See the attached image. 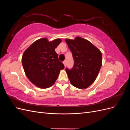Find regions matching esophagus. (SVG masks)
<instances>
[{"mask_svg":"<svg viewBox=\"0 0 130 130\" xmlns=\"http://www.w3.org/2000/svg\"><path fill=\"white\" fill-rule=\"evenodd\" d=\"M63 63L64 67H66V65H67V61H66V60H64L63 62Z\"/></svg>","mask_w":130,"mask_h":130,"instance_id":"obj_1","label":"esophagus"}]
</instances>
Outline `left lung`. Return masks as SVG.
I'll list each match as a JSON object with an SVG mask.
<instances>
[{
  "mask_svg": "<svg viewBox=\"0 0 130 130\" xmlns=\"http://www.w3.org/2000/svg\"><path fill=\"white\" fill-rule=\"evenodd\" d=\"M66 42L72 53L74 66L66 68L70 83L78 88H86L96 78L102 65V54L89 41L80 37Z\"/></svg>",
  "mask_w": 130,
  "mask_h": 130,
  "instance_id": "obj_1",
  "label": "left lung"
}]
</instances>
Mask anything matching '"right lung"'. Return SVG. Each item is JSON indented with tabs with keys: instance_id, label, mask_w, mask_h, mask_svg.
I'll list each match as a JSON object with an SVG mask.
<instances>
[{
	"instance_id": "right-lung-1",
	"label": "right lung",
	"mask_w": 130,
	"mask_h": 130,
	"mask_svg": "<svg viewBox=\"0 0 130 130\" xmlns=\"http://www.w3.org/2000/svg\"><path fill=\"white\" fill-rule=\"evenodd\" d=\"M61 42V39L49 42L45 38H41L32 43L23 54L22 62L26 75L37 87H51L60 70L64 68L55 51Z\"/></svg>"
}]
</instances>
